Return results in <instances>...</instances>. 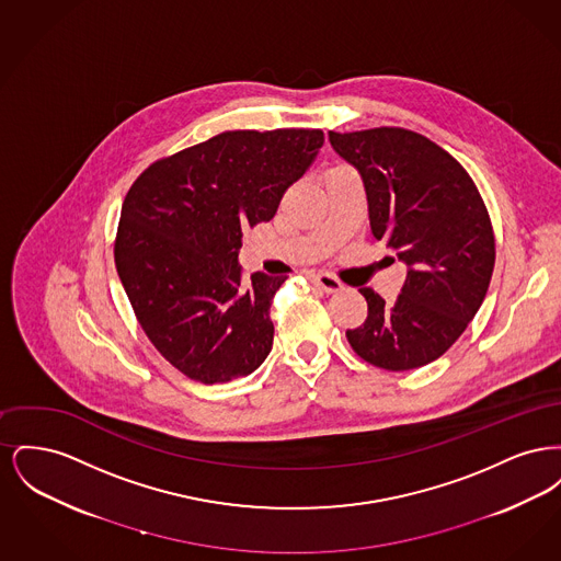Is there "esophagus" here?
Instances as JSON below:
<instances>
[{
    "label": "esophagus",
    "mask_w": 561,
    "mask_h": 561,
    "mask_svg": "<svg viewBox=\"0 0 561 561\" xmlns=\"http://www.w3.org/2000/svg\"><path fill=\"white\" fill-rule=\"evenodd\" d=\"M309 279L325 294H336L343 290V284L336 277H332L330 273H313V275H309Z\"/></svg>",
    "instance_id": "esophagus-1"
}]
</instances>
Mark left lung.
<instances>
[{"label": "left lung", "instance_id": "8db88e82", "mask_svg": "<svg viewBox=\"0 0 561 561\" xmlns=\"http://www.w3.org/2000/svg\"><path fill=\"white\" fill-rule=\"evenodd\" d=\"M328 138L362 176L374 238L408 268L393 305L359 290L368 318L347 330L348 345L376 368H421L453 347L488 293L496 252L480 191L421 134L374 128Z\"/></svg>", "mask_w": 561, "mask_h": 561}]
</instances>
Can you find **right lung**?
<instances>
[{
  "label": "right lung",
  "mask_w": 561,
  "mask_h": 561,
  "mask_svg": "<svg viewBox=\"0 0 561 561\" xmlns=\"http://www.w3.org/2000/svg\"><path fill=\"white\" fill-rule=\"evenodd\" d=\"M321 145V130L222 133L134 181L115 267L145 334L188 378L229 382L267 359L268 309L286 277H245L241 238L275 216Z\"/></svg>",
  "instance_id": "obj_1"
}]
</instances>
